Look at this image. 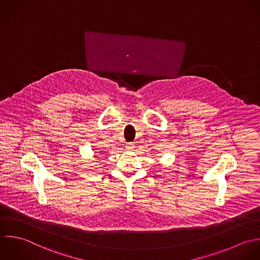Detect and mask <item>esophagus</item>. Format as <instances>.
<instances>
[{
	"mask_svg": "<svg viewBox=\"0 0 260 260\" xmlns=\"http://www.w3.org/2000/svg\"><path fill=\"white\" fill-rule=\"evenodd\" d=\"M125 148H126L127 150H134L135 145H134V143H127V144L125 145Z\"/></svg>",
	"mask_w": 260,
	"mask_h": 260,
	"instance_id": "obj_1",
	"label": "esophagus"
}]
</instances>
